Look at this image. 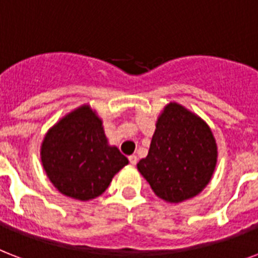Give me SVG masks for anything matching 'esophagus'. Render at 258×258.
<instances>
[{"label":"esophagus","mask_w":258,"mask_h":258,"mask_svg":"<svg viewBox=\"0 0 258 258\" xmlns=\"http://www.w3.org/2000/svg\"><path fill=\"white\" fill-rule=\"evenodd\" d=\"M128 160H130V164H131V165H137L138 157H137V155H135V154H133V155H130Z\"/></svg>","instance_id":"34e87169"}]
</instances>
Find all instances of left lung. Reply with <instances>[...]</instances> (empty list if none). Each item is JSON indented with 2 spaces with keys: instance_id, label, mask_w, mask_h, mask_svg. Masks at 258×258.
<instances>
[{
  "instance_id": "obj_1",
  "label": "left lung",
  "mask_w": 258,
  "mask_h": 258,
  "mask_svg": "<svg viewBox=\"0 0 258 258\" xmlns=\"http://www.w3.org/2000/svg\"><path fill=\"white\" fill-rule=\"evenodd\" d=\"M216 161L218 146L207 123L169 103L157 119L149 154L137 166L160 199L181 203L207 186Z\"/></svg>"
}]
</instances>
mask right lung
<instances>
[{
    "mask_svg": "<svg viewBox=\"0 0 258 258\" xmlns=\"http://www.w3.org/2000/svg\"><path fill=\"white\" fill-rule=\"evenodd\" d=\"M40 158L52 185L81 202L103 195L128 164L117 147L108 145L103 120L88 104L69 112L47 131Z\"/></svg>",
    "mask_w": 258,
    "mask_h": 258,
    "instance_id": "obj_1",
    "label": "right lung"
}]
</instances>
